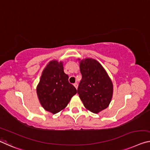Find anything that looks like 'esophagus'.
<instances>
[{
  "mask_svg": "<svg viewBox=\"0 0 150 150\" xmlns=\"http://www.w3.org/2000/svg\"><path fill=\"white\" fill-rule=\"evenodd\" d=\"M73 85H74V86H75V87L76 88V89H77V87H78V84H77V83H75L73 84Z\"/></svg>",
  "mask_w": 150,
  "mask_h": 150,
  "instance_id": "34e87169",
  "label": "esophagus"
}]
</instances>
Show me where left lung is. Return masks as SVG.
<instances>
[{
  "label": "left lung",
  "mask_w": 150,
  "mask_h": 150,
  "mask_svg": "<svg viewBox=\"0 0 150 150\" xmlns=\"http://www.w3.org/2000/svg\"><path fill=\"white\" fill-rule=\"evenodd\" d=\"M82 79L77 89L85 108L98 113L109 106L113 96V83L106 71L96 59L80 61Z\"/></svg>",
  "instance_id": "left-lung-1"
}]
</instances>
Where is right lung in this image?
I'll use <instances>...</instances> for the list:
<instances>
[{"label":"right lung","mask_w":150,"mask_h":150,"mask_svg":"<svg viewBox=\"0 0 150 150\" xmlns=\"http://www.w3.org/2000/svg\"><path fill=\"white\" fill-rule=\"evenodd\" d=\"M37 93L40 103L47 111L55 114L66 108L77 89L69 82L63 62L53 60L47 64L37 87Z\"/></svg>","instance_id":"obj_1"}]
</instances>
